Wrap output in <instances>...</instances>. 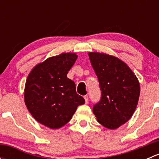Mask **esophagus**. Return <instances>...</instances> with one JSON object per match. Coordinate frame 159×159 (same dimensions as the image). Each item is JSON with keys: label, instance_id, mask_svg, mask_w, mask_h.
<instances>
[{"label": "esophagus", "instance_id": "1", "mask_svg": "<svg viewBox=\"0 0 159 159\" xmlns=\"http://www.w3.org/2000/svg\"><path fill=\"white\" fill-rule=\"evenodd\" d=\"M84 101H85L86 104L89 103V97H88V95H84Z\"/></svg>", "mask_w": 159, "mask_h": 159}]
</instances>
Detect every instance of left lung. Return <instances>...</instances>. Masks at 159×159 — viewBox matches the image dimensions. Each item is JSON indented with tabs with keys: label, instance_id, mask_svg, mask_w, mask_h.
I'll use <instances>...</instances> for the list:
<instances>
[{
	"label": "left lung",
	"instance_id": "obj_1",
	"mask_svg": "<svg viewBox=\"0 0 159 159\" xmlns=\"http://www.w3.org/2000/svg\"><path fill=\"white\" fill-rule=\"evenodd\" d=\"M90 61L100 84L102 98L93 107L97 121L116 129L131 118L139 102L140 84L126 63L105 53L89 52Z\"/></svg>",
	"mask_w": 159,
	"mask_h": 159
}]
</instances>
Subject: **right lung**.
<instances>
[{"label": "right lung", "instance_id": "1", "mask_svg": "<svg viewBox=\"0 0 159 159\" xmlns=\"http://www.w3.org/2000/svg\"><path fill=\"white\" fill-rule=\"evenodd\" d=\"M78 58L75 53H61L38 63L30 70L25 87L27 108L38 122L57 129L69 122L84 99L76 93L67 77Z\"/></svg>", "mask_w": 159, "mask_h": 159}]
</instances>
